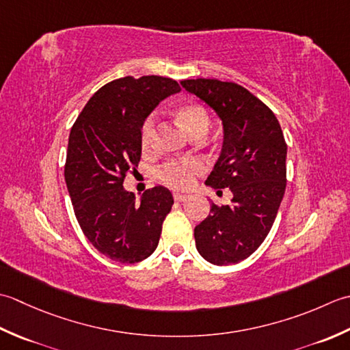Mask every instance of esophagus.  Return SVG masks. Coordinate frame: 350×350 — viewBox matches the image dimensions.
Returning a JSON list of instances; mask_svg holds the SVG:
<instances>
[{
	"instance_id": "1",
	"label": "esophagus",
	"mask_w": 350,
	"mask_h": 350,
	"mask_svg": "<svg viewBox=\"0 0 350 350\" xmlns=\"http://www.w3.org/2000/svg\"><path fill=\"white\" fill-rule=\"evenodd\" d=\"M189 198V195H184V193H180V191H175L174 193V199L176 202H183V201H185V199Z\"/></svg>"
}]
</instances>
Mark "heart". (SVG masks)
Wrapping results in <instances>:
<instances>
[{
	"label": "heart",
	"mask_w": 350,
	"mask_h": 350,
	"mask_svg": "<svg viewBox=\"0 0 350 350\" xmlns=\"http://www.w3.org/2000/svg\"><path fill=\"white\" fill-rule=\"evenodd\" d=\"M176 118L184 130L190 135L198 133H206L210 126V115L204 105L201 104H185L180 107L176 111ZM155 119L149 116L145 119L140 128V145L144 149H148L152 144L154 137ZM204 170V165L196 159L187 160H172L163 165L157 170V176L161 183H165L169 187L185 189L193 184L195 176Z\"/></svg>",
	"instance_id": "heart-1"
}]
</instances>
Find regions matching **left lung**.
Masks as SVG:
<instances>
[{
	"instance_id": "left-lung-1",
	"label": "left lung",
	"mask_w": 350,
	"mask_h": 350,
	"mask_svg": "<svg viewBox=\"0 0 350 350\" xmlns=\"http://www.w3.org/2000/svg\"><path fill=\"white\" fill-rule=\"evenodd\" d=\"M181 85L222 119V151L205 184L232 191L231 205L211 204V215L195 228L196 249L211 265H235L260 247L275 222L287 183V144L273 111L241 85L210 78Z\"/></svg>"
}]
</instances>
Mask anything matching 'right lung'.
<instances>
[{"label":"right lung","instance_id":"obj_1","mask_svg":"<svg viewBox=\"0 0 350 350\" xmlns=\"http://www.w3.org/2000/svg\"><path fill=\"white\" fill-rule=\"evenodd\" d=\"M180 90L172 78L159 75L113 80L89 99L70 130L65 181L75 217L90 243L113 261L139 262L159 245L172 193L157 185L137 202L124 180L140 161L142 124Z\"/></svg>","mask_w":350,"mask_h":350}]
</instances>
